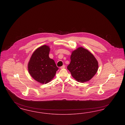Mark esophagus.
Segmentation results:
<instances>
[{
  "instance_id": "esophagus-1",
  "label": "esophagus",
  "mask_w": 125,
  "mask_h": 125,
  "mask_svg": "<svg viewBox=\"0 0 125 125\" xmlns=\"http://www.w3.org/2000/svg\"><path fill=\"white\" fill-rule=\"evenodd\" d=\"M65 68V65H62V66L60 67V69H64Z\"/></svg>"
}]
</instances>
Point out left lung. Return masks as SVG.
<instances>
[{
	"label": "left lung",
	"mask_w": 125,
	"mask_h": 125,
	"mask_svg": "<svg viewBox=\"0 0 125 125\" xmlns=\"http://www.w3.org/2000/svg\"><path fill=\"white\" fill-rule=\"evenodd\" d=\"M71 62L67 68L72 77L80 83L89 81L98 69V63L88 50L80 47L72 52Z\"/></svg>",
	"instance_id": "obj_1"
}]
</instances>
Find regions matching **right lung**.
<instances>
[{
	"label": "right lung",
	"instance_id": "1",
	"mask_svg": "<svg viewBox=\"0 0 125 125\" xmlns=\"http://www.w3.org/2000/svg\"><path fill=\"white\" fill-rule=\"evenodd\" d=\"M50 51V46L46 45L38 48L32 54L28 65L31 77L42 84L51 81L59 69L54 60L49 57Z\"/></svg>",
	"mask_w": 125,
	"mask_h": 125
}]
</instances>
